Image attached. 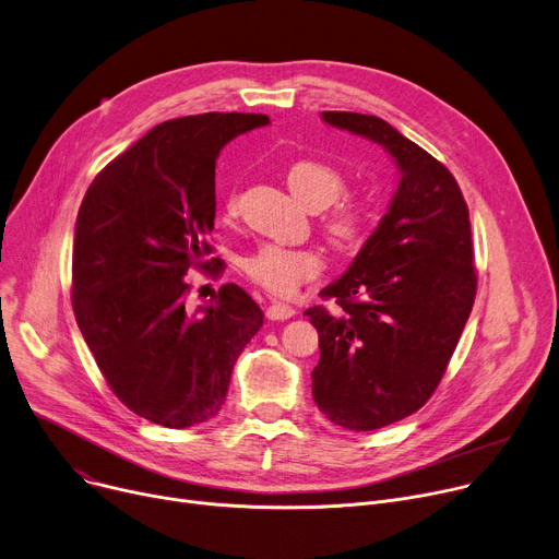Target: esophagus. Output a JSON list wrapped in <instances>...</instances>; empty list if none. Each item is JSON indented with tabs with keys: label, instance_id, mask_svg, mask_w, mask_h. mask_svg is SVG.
Segmentation results:
<instances>
[{
	"label": "esophagus",
	"instance_id": "esophagus-1",
	"mask_svg": "<svg viewBox=\"0 0 559 559\" xmlns=\"http://www.w3.org/2000/svg\"><path fill=\"white\" fill-rule=\"evenodd\" d=\"M296 314V310L287 304H281V301H272V306L267 308V319L272 321H287Z\"/></svg>",
	"mask_w": 559,
	"mask_h": 559
}]
</instances>
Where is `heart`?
<instances>
[{
    "label": "heart",
    "mask_w": 559,
    "mask_h": 559,
    "mask_svg": "<svg viewBox=\"0 0 559 559\" xmlns=\"http://www.w3.org/2000/svg\"><path fill=\"white\" fill-rule=\"evenodd\" d=\"M289 191L310 209H323V231L337 247H355L364 240L376 206L364 195H342L346 191L344 173L323 159L304 157L287 166L285 173ZM227 217L240 211V195L229 193L222 204ZM242 272L255 285L272 294H292L304 283L312 281L323 267V253L314 247H283L260 245L242 258Z\"/></svg>",
    "instance_id": "heart-1"
}]
</instances>
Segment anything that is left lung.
<instances>
[{
	"label": "left lung",
	"mask_w": 559,
	"mask_h": 559,
	"mask_svg": "<svg viewBox=\"0 0 559 559\" xmlns=\"http://www.w3.org/2000/svg\"><path fill=\"white\" fill-rule=\"evenodd\" d=\"M340 130L380 143L400 168L386 215L346 274L306 310L321 357L312 397L353 431L393 425L431 397L456 350L476 296L469 211L454 175L386 121L323 111Z\"/></svg>",
	"instance_id": "left-lung-1"
}]
</instances>
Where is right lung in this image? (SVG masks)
<instances>
[{
    "label": "right lung",
    "mask_w": 559,
    "mask_h": 559,
    "mask_svg": "<svg viewBox=\"0 0 559 559\" xmlns=\"http://www.w3.org/2000/svg\"><path fill=\"white\" fill-rule=\"evenodd\" d=\"M267 115L206 111L164 121L90 183L73 234L71 306L115 395L136 416L183 429L225 404L231 370L263 325L236 283L206 308L186 306V272L225 270L206 236L215 219V159Z\"/></svg>",
    "instance_id": "right-lung-1"
}]
</instances>
